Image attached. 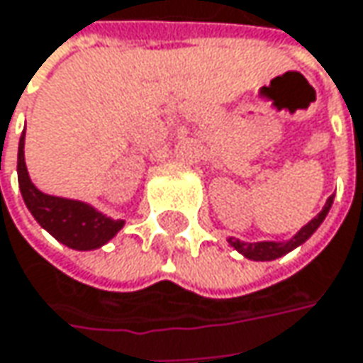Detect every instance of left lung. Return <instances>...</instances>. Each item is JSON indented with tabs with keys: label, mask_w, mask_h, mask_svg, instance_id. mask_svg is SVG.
I'll return each instance as SVG.
<instances>
[{
	"label": "left lung",
	"mask_w": 363,
	"mask_h": 363,
	"mask_svg": "<svg viewBox=\"0 0 363 363\" xmlns=\"http://www.w3.org/2000/svg\"><path fill=\"white\" fill-rule=\"evenodd\" d=\"M331 204H333V196L327 200V204H325V208L318 212V216H315L306 227H302L290 239V241H286V243H274V241H263V243H243V241H239V239H228V243L230 247H235L239 253H243L245 257H249V259H255V262H272V259H278L281 255H286V253H290L294 247H298L302 245L318 227H320V223L325 220V216H327V212L331 208Z\"/></svg>",
	"instance_id": "left-lung-1"
}]
</instances>
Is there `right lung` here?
<instances>
[{"mask_svg":"<svg viewBox=\"0 0 363 363\" xmlns=\"http://www.w3.org/2000/svg\"><path fill=\"white\" fill-rule=\"evenodd\" d=\"M18 184L28 210L38 220V225L46 228L57 241L71 249H98L124 227V220H112L106 214L91 208L89 204L48 196L38 190L28 177L24 161V135L18 147Z\"/></svg>","mask_w":363,"mask_h":363,"instance_id":"obj_1","label":"right lung"}]
</instances>
